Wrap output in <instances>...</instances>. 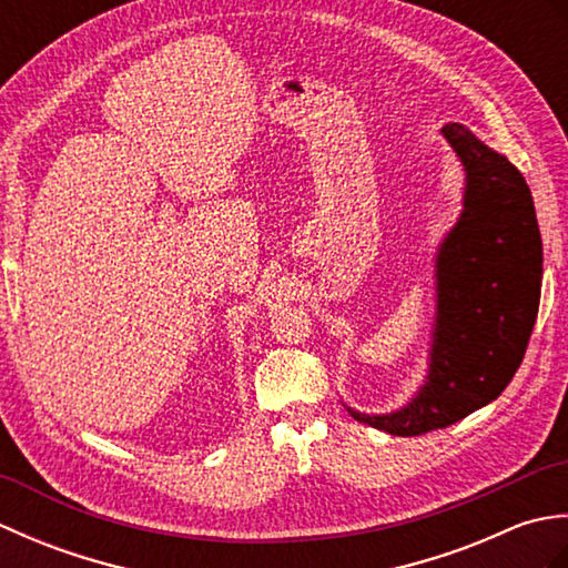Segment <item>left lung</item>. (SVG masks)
<instances>
[{"instance_id": "8db88e82", "label": "left lung", "mask_w": 568, "mask_h": 568, "mask_svg": "<svg viewBox=\"0 0 568 568\" xmlns=\"http://www.w3.org/2000/svg\"><path fill=\"white\" fill-rule=\"evenodd\" d=\"M464 165V210L434 256L427 376L393 413L348 415L417 437L449 427L508 388L532 334L541 293V236L532 192L503 153L464 124L442 126Z\"/></svg>"}]
</instances>
